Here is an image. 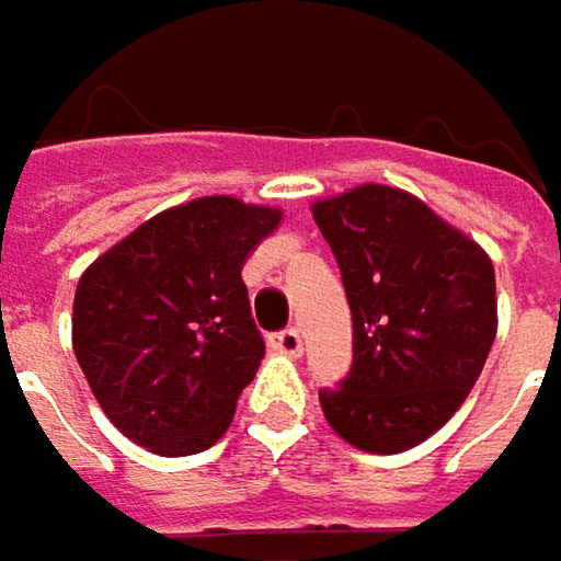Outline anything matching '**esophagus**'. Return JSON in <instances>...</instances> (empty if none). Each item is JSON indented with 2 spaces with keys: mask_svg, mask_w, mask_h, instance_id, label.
<instances>
[{
  "mask_svg": "<svg viewBox=\"0 0 561 561\" xmlns=\"http://www.w3.org/2000/svg\"><path fill=\"white\" fill-rule=\"evenodd\" d=\"M271 347L280 351V354H290V357H300L302 354V335L297 329H284V332H274L271 335Z\"/></svg>",
  "mask_w": 561,
  "mask_h": 561,
  "instance_id": "34e87169",
  "label": "esophagus"
}]
</instances>
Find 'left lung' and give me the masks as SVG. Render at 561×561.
Instances as JSON below:
<instances>
[{
  "mask_svg": "<svg viewBox=\"0 0 561 561\" xmlns=\"http://www.w3.org/2000/svg\"><path fill=\"white\" fill-rule=\"evenodd\" d=\"M354 322V364L319 389L329 424L367 454H402L444 427L499 329L492 259L409 191L360 184L312 204Z\"/></svg>",
  "mask_w": 561,
  "mask_h": 561,
  "instance_id": "8db88e82",
  "label": "left lung"
}]
</instances>
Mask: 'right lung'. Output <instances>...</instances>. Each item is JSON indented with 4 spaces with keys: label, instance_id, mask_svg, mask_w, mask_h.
<instances>
[{
    "label": "right lung",
    "instance_id": "right-lung-1",
    "mask_svg": "<svg viewBox=\"0 0 561 561\" xmlns=\"http://www.w3.org/2000/svg\"><path fill=\"white\" fill-rule=\"evenodd\" d=\"M280 210L197 197L146 220L76 287L72 351L114 427L162 457L226 434L264 339L242 264Z\"/></svg>",
    "mask_w": 561,
    "mask_h": 561
}]
</instances>
